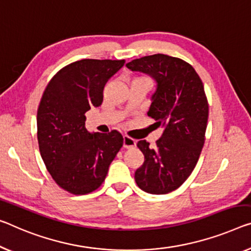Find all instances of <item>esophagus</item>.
<instances>
[{
  "label": "esophagus",
  "mask_w": 251,
  "mask_h": 251,
  "mask_svg": "<svg viewBox=\"0 0 251 251\" xmlns=\"http://www.w3.org/2000/svg\"><path fill=\"white\" fill-rule=\"evenodd\" d=\"M123 142H124L123 145H124L125 149H132L136 145L135 140H134V138H132V137L127 136V135L124 136V141H123Z\"/></svg>",
  "instance_id": "obj_1"
}]
</instances>
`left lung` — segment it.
Here are the masks:
<instances>
[{"label": "left lung", "mask_w": 251, "mask_h": 251, "mask_svg": "<svg viewBox=\"0 0 251 251\" xmlns=\"http://www.w3.org/2000/svg\"><path fill=\"white\" fill-rule=\"evenodd\" d=\"M126 66L158 83L148 116L164 130L154 148L137 142L144 163L135 171V181L144 192L163 195L184 184L200 159L208 118L203 82L189 63L164 54L133 59Z\"/></svg>", "instance_id": "obj_1"}]
</instances>
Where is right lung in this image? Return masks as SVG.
Returning a JSON list of instances; mask_svg holds the SVG:
<instances>
[{
	"label": "right lung",
	"mask_w": 251,
	"mask_h": 251,
	"mask_svg": "<svg viewBox=\"0 0 251 251\" xmlns=\"http://www.w3.org/2000/svg\"><path fill=\"white\" fill-rule=\"evenodd\" d=\"M125 59H81L48 82L37 111V138L48 173L61 188L85 195L101 186L124 138L117 130L91 134L85 113L99 107L107 81Z\"/></svg>",
	"instance_id": "obj_1"
}]
</instances>
